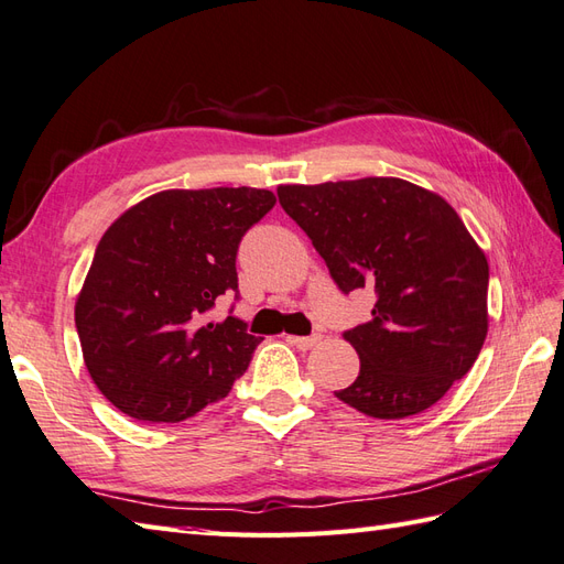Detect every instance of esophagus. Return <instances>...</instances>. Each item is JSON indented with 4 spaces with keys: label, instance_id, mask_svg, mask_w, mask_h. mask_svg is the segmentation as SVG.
<instances>
[{
    "label": "esophagus",
    "instance_id": "esophagus-1",
    "mask_svg": "<svg viewBox=\"0 0 564 564\" xmlns=\"http://www.w3.org/2000/svg\"><path fill=\"white\" fill-rule=\"evenodd\" d=\"M319 340L322 336H288V343L295 345L297 350H312Z\"/></svg>",
    "mask_w": 564,
    "mask_h": 564
}]
</instances>
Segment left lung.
<instances>
[{"label":"left lung","instance_id":"left-lung-1","mask_svg":"<svg viewBox=\"0 0 564 564\" xmlns=\"http://www.w3.org/2000/svg\"><path fill=\"white\" fill-rule=\"evenodd\" d=\"M343 293L373 288L371 322L345 330L357 379L336 391L377 420L420 414L474 367L488 334V262L447 202L402 178L279 185Z\"/></svg>","mask_w":564,"mask_h":564}]
</instances>
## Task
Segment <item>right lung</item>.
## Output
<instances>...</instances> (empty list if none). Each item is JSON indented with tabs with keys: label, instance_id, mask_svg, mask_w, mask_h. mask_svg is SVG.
I'll return each mask as SVG.
<instances>
[{
	"label": "right lung",
	"instance_id": "add662e5",
	"mask_svg": "<svg viewBox=\"0 0 564 564\" xmlns=\"http://www.w3.org/2000/svg\"><path fill=\"white\" fill-rule=\"evenodd\" d=\"M273 205L271 191L245 185L162 191L107 228L76 300V328L85 367L113 408L176 424L228 395L262 338L209 312L238 291V245Z\"/></svg>",
	"mask_w": 564,
	"mask_h": 564
}]
</instances>
